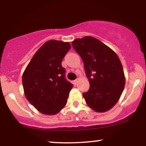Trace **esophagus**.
<instances>
[{
    "mask_svg": "<svg viewBox=\"0 0 146 146\" xmlns=\"http://www.w3.org/2000/svg\"><path fill=\"white\" fill-rule=\"evenodd\" d=\"M78 79H77V80H75L73 82V84H74V85H76L77 84H78Z\"/></svg>",
    "mask_w": 146,
    "mask_h": 146,
    "instance_id": "esophagus-1",
    "label": "esophagus"
}]
</instances>
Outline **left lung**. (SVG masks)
I'll list each match as a JSON object with an SVG mask.
<instances>
[{"instance_id":"1","label":"left lung","mask_w":146,"mask_h":146,"mask_svg":"<svg viewBox=\"0 0 146 146\" xmlns=\"http://www.w3.org/2000/svg\"><path fill=\"white\" fill-rule=\"evenodd\" d=\"M73 47L82 59L90 83L83 93L88 106L95 111L103 113L116 104L125 86L123 66L111 48L91 36L72 42Z\"/></svg>"}]
</instances>
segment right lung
Masks as SVG:
<instances>
[{"instance_id":"obj_1","label":"right lung","mask_w":146,"mask_h":146,"mask_svg":"<svg viewBox=\"0 0 146 146\" xmlns=\"http://www.w3.org/2000/svg\"><path fill=\"white\" fill-rule=\"evenodd\" d=\"M71 48L68 42L52 40L41 46L23 75L27 99L45 115L59 113L66 104L73 84L65 78L62 61Z\"/></svg>"}]
</instances>
